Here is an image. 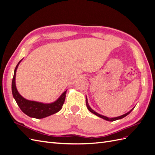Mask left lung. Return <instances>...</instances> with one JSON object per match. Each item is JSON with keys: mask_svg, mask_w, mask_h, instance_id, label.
<instances>
[{"mask_svg": "<svg viewBox=\"0 0 155 155\" xmlns=\"http://www.w3.org/2000/svg\"><path fill=\"white\" fill-rule=\"evenodd\" d=\"M86 105H87V109H88V110L90 111V112H91L92 113H93L94 114L96 115V116H98V117H100V118H103V119H104V120H107V121H115V120H120V119H121V118H124V117H125L126 116H127L128 114H129L130 112L131 111H132V110L134 109V108L135 107H133V109H131L130 110H129L128 112H127V113H125V114H123V115L118 116V117H114V118H109V117H107V116H103V115H101V114H98L97 112H96V111L92 109V108H91L90 106H89V105H88V100H87V96H86Z\"/></svg>", "mask_w": 155, "mask_h": 155, "instance_id": "left-lung-1", "label": "left lung"}]
</instances>
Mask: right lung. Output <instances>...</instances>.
I'll return each instance as SVG.
<instances>
[{
    "label": "right lung",
    "instance_id": "right-lung-1",
    "mask_svg": "<svg viewBox=\"0 0 155 155\" xmlns=\"http://www.w3.org/2000/svg\"><path fill=\"white\" fill-rule=\"evenodd\" d=\"M22 60V59L18 63L15 70H14L13 78L12 83L13 96L21 110L27 116L31 117V118L37 119L44 118L59 112L61 109L62 106L63 105L67 90L63 92L57 100L52 103H50V104H45V103L26 100L18 93L16 87L15 76L17 69Z\"/></svg>",
    "mask_w": 155,
    "mask_h": 155
}]
</instances>
